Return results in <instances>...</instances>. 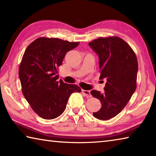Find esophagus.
Returning a JSON list of instances; mask_svg holds the SVG:
<instances>
[{"label": "esophagus", "mask_w": 156, "mask_h": 156, "mask_svg": "<svg viewBox=\"0 0 156 156\" xmlns=\"http://www.w3.org/2000/svg\"><path fill=\"white\" fill-rule=\"evenodd\" d=\"M82 92H83V94L87 98H90L91 96V93H90V91H88V90H84V89H82Z\"/></svg>", "instance_id": "obj_1"}]
</instances>
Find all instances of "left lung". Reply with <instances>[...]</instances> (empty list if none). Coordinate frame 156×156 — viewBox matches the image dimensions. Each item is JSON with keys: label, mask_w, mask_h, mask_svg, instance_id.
Returning <instances> with one entry per match:
<instances>
[{"label": "left lung", "mask_w": 156, "mask_h": 156, "mask_svg": "<svg viewBox=\"0 0 156 156\" xmlns=\"http://www.w3.org/2000/svg\"><path fill=\"white\" fill-rule=\"evenodd\" d=\"M89 45L98 55L100 78L107 79L104 93L91 91L102 105L93 115L98 119L109 120L125 108L136 91L138 60L129 44L118 36L100 37Z\"/></svg>", "instance_id": "1"}]
</instances>
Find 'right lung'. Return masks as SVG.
I'll return each instance as SVG.
<instances>
[{
    "instance_id": "right-lung-1",
    "label": "right lung",
    "mask_w": 156,
    "mask_h": 156,
    "mask_svg": "<svg viewBox=\"0 0 156 156\" xmlns=\"http://www.w3.org/2000/svg\"><path fill=\"white\" fill-rule=\"evenodd\" d=\"M78 44L79 42L41 37L25 49L18 71L22 92L31 109L42 118L58 117L71 94L81 91L76 84L58 81L57 75L66 53Z\"/></svg>"
}]
</instances>
